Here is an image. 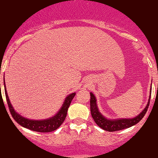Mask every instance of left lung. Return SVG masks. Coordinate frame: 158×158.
<instances>
[{
  "mask_svg": "<svg viewBox=\"0 0 158 158\" xmlns=\"http://www.w3.org/2000/svg\"><path fill=\"white\" fill-rule=\"evenodd\" d=\"M152 91H150L151 94ZM90 113H91V116L93 117L94 120L97 123V126H99L101 128L106 130L108 131H119V130L125 129V128H129L132 126L138 123L143 117H144L145 114L147 112L148 108L149 106V102H150V97L148 99V102L144 110L139 114L138 116L132 119H108L106 117H103L100 112L98 110L97 106V100L94 95L92 93H90Z\"/></svg>",
  "mask_w": 158,
  "mask_h": 158,
  "instance_id": "8db88e82",
  "label": "left lung"
}]
</instances>
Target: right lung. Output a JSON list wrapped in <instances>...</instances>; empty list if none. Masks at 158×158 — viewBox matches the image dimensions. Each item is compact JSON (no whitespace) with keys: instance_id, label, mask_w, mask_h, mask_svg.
Returning <instances> with one entry per match:
<instances>
[{"instance_id":"add662e5","label":"right lung","mask_w":158,"mask_h":158,"mask_svg":"<svg viewBox=\"0 0 158 158\" xmlns=\"http://www.w3.org/2000/svg\"><path fill=\"white\" fill-rule=\"evenodd\" d=\"M4 90H5V95H6V99L7 104H8L9 109H10V114L12 115V118L21 125V126L24 127V128H28V129L32 130L34 131L38 132H43V133H46V132H50L52 131H55L57 129L59 126L62 124L63 122L64 121L65 117L67 116V113H68V109L70 106V103H71L72 99H73L74 96L76 95V93H73L65 99L64 104H63L62 107L58 112L57 114L54 116L53 117L50 119H44V120H31L24 117H21L19 114L16 113L15 110L12 108V105L10 102L9 99L8 95H7V92L6 89V85L4 83Z\"/></svg>"}]
</instances>
